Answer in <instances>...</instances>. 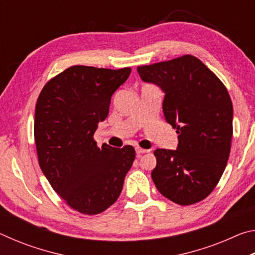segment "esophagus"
Listing matches in <instances>:
<instances>
[{"mask_svg": "<svg viewBox=\"0 0 255 255\" xmlns=\"http://www.w3.org/2000/svg\"><path fill=\"white\" fill-rule=\"evenodd\" d=\"M147 152H149L148 149H145V148H140V147H136V153H137V155L138 156H139L140 154H144V153H147Z\"/></svg>", "mask_w": 255, "mask_h": 255, "instance_id": "34e87169", "label": "esophagus"}]
</instances>
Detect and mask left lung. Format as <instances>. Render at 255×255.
Wrapping results in <instances>:
<instances>
[{"mask_svg":"<svg viewBox=\"0 0 255 255\" xmlns=\"http://www.w3.org/2000/svg\"><path fill=\"white\" fill-rule=\"evenodd\" d=\"M144 82L165 93V120L179 133L175 150L154 152L152 179L162 195L181 206L204 200L221 180L230 157L233 105L223 82L195 56L137 67Z\"/></svg>","mask_w":255,"mask_h":255,"instance_id":"1","label":"left lung"}]
</instances>
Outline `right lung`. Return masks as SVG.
Masks as SVG:
<instances>
[{
	"instance_id": "1",
	"label": "right lung",
	"mask_w": 255,
	"mask_h": 255,
	"mask_svg": "<svg viewBox=\"0 0 255 255\" xmlns=\"http://www.w3.org/2000/svg\"><path fill=\"white\" fill-rule=\"evenodd\" d=\"M131 68L75 65L47 82L34 112V141L41 171L56 193L81 214L114 205L135 159L130 145L115 148L93 139L109 114L112 94Z\"/></svg>"
}]
</instances>
